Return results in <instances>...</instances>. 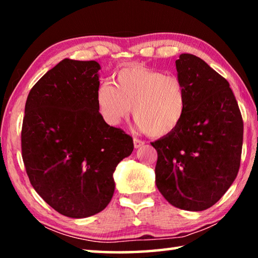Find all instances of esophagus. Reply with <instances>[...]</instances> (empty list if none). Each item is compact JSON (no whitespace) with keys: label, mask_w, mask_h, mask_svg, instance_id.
I'll use <instances>...</instances> for the list:
<instances>
[{"label":"esophagus","mask_w":258,"mask_h":258,"mask_svg":"<svg viewBox=\"0 0 258 258\" xmlns=\"http://www.w3.org/2000/svg\"><path fill=\"white\" fill-rule=\"evenodd\" d=\"M133 142H134V147L137 148H140V147H142L143 145H145V141H142V140H140V139H137V138H134L133 139Z\"/></svg>","instance_id":"1"}]
</instances>
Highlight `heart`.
<instances>
[{
    "label": "heart",
    "instance_id": "obj_1",
    "mask_svg": "<svg viewBox=\"0 0 258 258\" xmlns=\"http://www.w3.org/2000/svg\"><path fill=\"white\" fill-rule=\"evenodd\" d=\"M100 115L107 124L118 125L132 111L138 127L151 137L174 132L184 118L187 95L184 83L175 75L134 66L116 73L112 83L97 90Z\"/></svg>",
    "mask_w": 258,
    "mask_h": 258
}]
</instances>
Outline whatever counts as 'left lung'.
I'll return each mask as SVG.
<instances>
[{"mask_svg":"<svg viewBox=\"0 0 258 258\" xmlns=\"http://www.w3.org/2000/svg\"><path fill=\"white\" fill-rule=\"evenodd\" d=\"M187 108L180 126L151 146L157 150L156 185L167 202L199 212L222 198L237 177L243 121L229 82L198 56L176 61Z\"/></svg>","mask_w":258,"mask_h":258,"instance_id":"left-lung-1","label":"left lung"}]
</instances>
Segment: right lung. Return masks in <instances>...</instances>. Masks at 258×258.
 Here are the masks:
<instances>
[{"label": "right lung", "mask_w": 258, "mask_h": 258, "mask_svg": "<svg viewBox=\"0 0 258 258\" xmlns=\"http://www.w3.org/2000/svg\"><path fill=\"white\" fill-rule=\"evenodd\" d=\"M97 61L63 59L35 84L21 127L30 184L60 214L83 218L108 206L112 173L133 151V139L100 115Z\"/></svg>", "instance_id": "obj_1"}]
</instances>
